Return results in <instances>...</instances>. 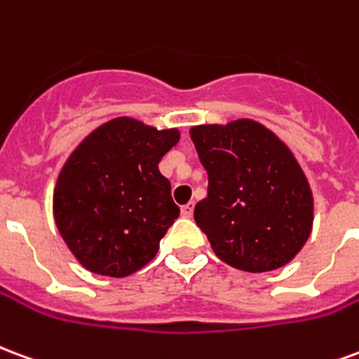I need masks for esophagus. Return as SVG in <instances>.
I'll return each mask as SVG.
<instances>
[{
    "label": "esophagus",
    "instance_id": "34e87169",
    "mask_svg": "<svg viewBox=\"0 0 359 359\" xmlns=\"http://www.w3.org/2000/svg\"><path fill=\"white\" fill-rule=\"evenodd\" d=\"M192 211H194V203H187V205H182V208H180L182 217H187V219L192 217Z\"/></svg>",
    "mask_w": 359,
    "mask_h": 359
}]
</instances>
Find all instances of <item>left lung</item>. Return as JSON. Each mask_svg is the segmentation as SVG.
Returning <instances> with one entry per match:
<instances>
[{"label": "left lung", "mask_w": 359, "mask_h": 359, "mask_svg": "<svg viewBox=\"0 0 359 359\" xmlns=\"http://www.w3.org/2000/svg\"><path fill=\"white\" fill-rule=\"evenodd\" d=\"M190 138L208 171L194 219L213 252L250 273L288 264L313 223L311 190L290 149L250 118L194 126Z\"/></svg>", "instance_id": "1"}]
</instances>
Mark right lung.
<instances>
[{"mask_svg":"<svg viewBox=\"0 0 359 359\" xmlns=\"http://www.w3.org/2000/svg\"><path fill=\"white\" fill-rule=\"evenodd\" d=\"M179 133L113 118L84 138L59 175L53 213L63 241L97 275L126 277L156 257L179 217L159 161Z\"/></svg>","mask_w":359,"mask_h":359,"instance_id":"1","label":"right lung"}]
</instances>
